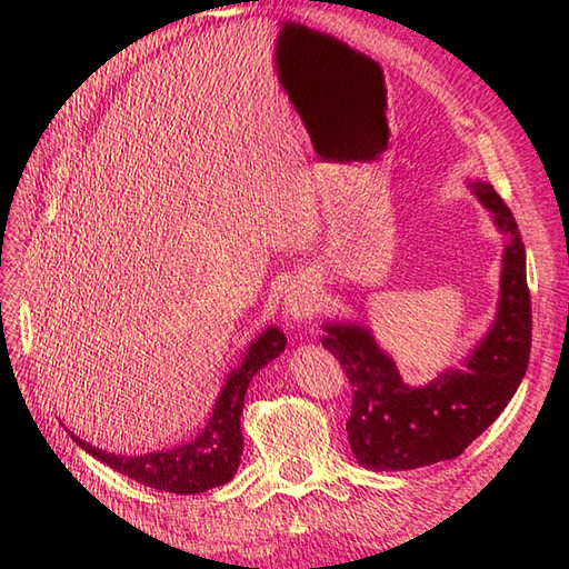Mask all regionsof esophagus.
<instances>
[{
    "instance_id": "esophagus-1",
    "label": "esophagus",
    "mask_w": 569,
    "mask_h": 569,
    "mask_svg": "<svg viewBox=\"0 0 569 569\" xmlns=\"http://www.w3.org/2000/svg\"><path fill=\"white\" fill-rule=\"evenodd\" d=\"M318 308V299H316V291L306 284H291L284 291V299H282V313L289 322H301L308 316H311Z\"/></svg>"
}]
</instances>
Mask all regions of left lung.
Listing matches in <instances>:
<instances>
[{
    "instance_id": "1",
    "label": "left lung",
    "mask_w": 569,
    "mask_h": 569,
    "mask_svg": "<svg viewBox=\"0 0 569 569\" xmlns=\"http://www.w3.org/2000/svg\"><path fill=\"white\" fill-rule=\"evenodd\" d=\"M468 187L506 244L493 322L460 366L410 387L370 327L339 320L322 325V347L339 360L353 387L347 432L366 470L399 472L458 458L501 416L527 372L531 303L518 222L489 182L468 180Z\"/></svg>"
}]
</instances>
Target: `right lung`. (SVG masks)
<instances>
[{
    "instance_id": "right-lung-1",
    "label": "right lung",
    "mask_w": 569,
    "mask_h": 569,
    "mask_svg": "<svg viewBox=\"0 0 569 569\" xmlns=\"http://www.w3.org/2000/svg\"><path fill=\"white\" fill-rule=\"evenodd\" d=\"M284 347L287 337L280 327H266L247 347L242 363L228 372L209 422L194 439L178 443L173 449L144 456H116L82 441L71 429H68V435L82 451H88L99 462L151 489L184 496L228 485L239 468V458H242L244 449L242 427H239L242 420L239 418L244 410L249 382L258 370H263L270 360L278 358Z\"/></svg>"
}]
</instances>
